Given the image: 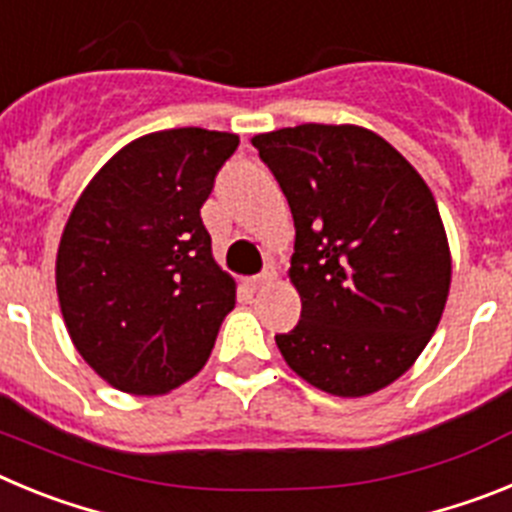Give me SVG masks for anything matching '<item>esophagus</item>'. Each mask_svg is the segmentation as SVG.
I'll list each match as a JSON object with an SVG mask.
<instances>
[{
    "label": "esophagus",
    "mask_w": 512,
    "mask_h": 512,
    "mask_svg": "<svg viewBox=\"0 0 512 512\" xmlns=\"http://www.w3.org/2000/svg\"><path fill=\"white\" fill-rule=\"evenodd\" d=\"M274 279H277V274H274V271H264V274H259V277L248 279V287H251L253 292H256V289L266 287V284H271V282H274Z\"/></svg>",
    "instance_id": "34e87169"
}]
</instances>
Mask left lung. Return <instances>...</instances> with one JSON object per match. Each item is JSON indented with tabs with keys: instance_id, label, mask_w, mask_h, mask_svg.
<instances>
[{
	"instance_id": "1",
	"label": "left lung",
	"mask_w": 512,
	"mask_h": 512,
	"mask_svg": "<svg viewBox=\"0 0 512 512\" xmlns=\"http://www.w3.org/2000/svg\"><path fill=\"white\" fill-rule=\"evenodd\" d=\"M251 143L297 230L289 282L302 315L277 336L284 361L328 395L384 390L423 354L449 297V238L431 189L359 125L305 122Z\"/></svg>"
}]
</instances>
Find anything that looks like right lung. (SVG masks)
<instances>
[{
	"label": "right lung",
	"instance_id": "right-lung-1",
	"mask_svg": "<svg viewBox=\"0 0 512 512\" xmlns=\"http://www.w3.org/2000/svg\"><path fill=\"white\" fill-rule=\"evenodd\" d=\"M238 135L174 128L133 140L94 174L56 256L61 315L81 359L130 395L200 372L235 305L200 210Z\"/></svg>",
	"mask_w": 512,
	"mask_h": 512
}]
</instances>
